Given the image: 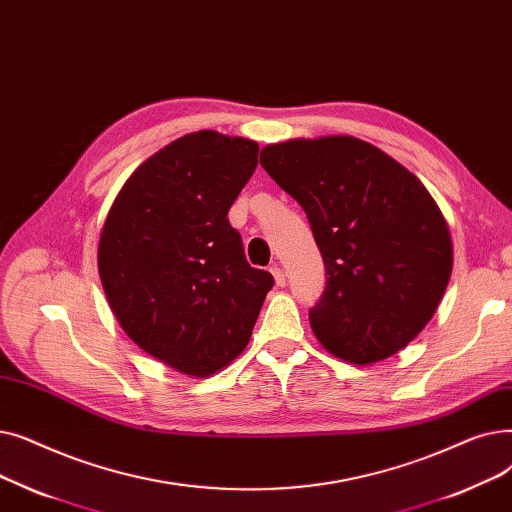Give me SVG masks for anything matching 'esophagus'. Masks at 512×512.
Segmentation results:
<instances>
[{
	"instance_id": "obj_1",
	"label": "esophagus",
	"mask_w": 512,
	"mask_h": 512,
	"mask_svg": "<svg viewBox=\"0 0 512 512\" xmlns=\"http://www.w3.org/2000/svg\"><path fill=\"white\" fill-rule=\"evenodd\" d=\"M271 273H273V277H275V283L279 285V287H283L285 285V273H283V269L279 264H273L271 266Z\"/></svg>"
}]
</instances>
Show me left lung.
<instances>
[{
    "mask_svg": "<svg viewBox=\"0 0 512 512\" xmlns=\"http://www.w3.org/2000/svg\"><path fill=\"white\" fill-rule=\"evenodd\" d=\"M260 164L306 212L327 283L310 310L337 358L373 364L431 321L452 273V241L425 185L375 145L331 135L266 145Z\"/></svg>",
    "mask_w": 512,
    "mask_h": 512,
    "instance_id": "left-lung-1",
    "label": "left lung"
}]
</instances>
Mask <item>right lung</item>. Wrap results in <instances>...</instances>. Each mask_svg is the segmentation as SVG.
<instances>
[{
    "instance_id": "1",
    "label": "right lung",
    "mask_w": 512,
    "mask_h": 512,
    "mask_svg": "<svg viewBox=\"0 0 512 512\" xmlns=\"http://www.w3.org/2000/svg\"><path fill=\"white\" fill-rule=\"evenodd\" d=\"M258 143L198 131L127 179L106 216L97 269L133 342L191 377L248 346L275 279L254 269L227 212L254 175Z\"/></svg>"
}]
</instances>
